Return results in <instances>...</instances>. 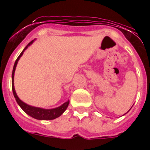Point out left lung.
Listing matches in <instances>:
<instances>
[{"instance_id":"left-lung-1","label":"left lung","mask_w":150,"mask_h":150,"mask_svg":"<svg viewBox=\"0 0 150 150\" xmlns=\"http://www.w3.org/2000/svg\"><path fill=\"white\" fill-rule=\"evenodd\" d=\"M130 110H131V109H130ZM129 110H128V111H129Z\"/></svg>"}]
</instances>
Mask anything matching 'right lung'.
I'll list each match as a JSON object with an SVG mask.
<instances>
[{"instance_id": "add662e5", "label": "right lung", "mask_w": 150, "mask_h": 150, "mask_svg": "<svg viewBox=\"0 0 150 150\" xmlns=\"http://www.w3.org/2000/svg\"><path fill=\"white\" fill-rule=\"evenodd\" d=\"M34 40L30 41V43L26 46V47L23 50V51L20 53V55H18V57L17 58V59L16 60L15 64H14V66H13V74H12V89H13V95L15 97L16 100L18 103V104L19 105V107L23 110V111L25 112H26L28 115H29L31 117L34 118L36 120H55L56 118L59 117L63 113L64 111L66 110V109L68 107L69 104V100H67V102L64 103L62 106L59 107H56V108H54V109H43V108H40V107H32V106H30L28 104L24 103L23 101L18 98V97L17 96L16 92L15 91V88H14V74H15V70L16 67L17 63H18V60L21 58V56L23 54L24 51L26 50V49L30 46V44H32Z\"/></svg>"}]
</instances>
